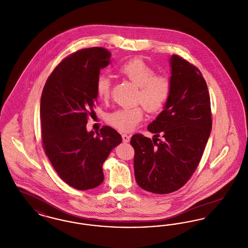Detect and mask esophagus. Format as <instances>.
I'll list each match as a JSON object with an SVG mask.
<instances>
[{"mask_svg": "<svg viewBox=\"0 0 248 248\" xmlns=\"http://www.w3.org/2000/svg\"><path fill=\"white\" fill-rule=\"evenodd\" d=\"M122 139H123V141L127 143L130 141V136L126 135V134H123L122 135Z\"/></svg>", "mask_w": 248, "mask_h": 248, "instance_id": "1", "label": "esophagus"}]
</instances>
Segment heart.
Masks as SVG:
<instances>
[{"instance_id":"obj_1","label":"heart","mask_w":248,"mask_h":248,"mask_svg":"<svg viewBox=\"0 0 248 248\" xmlns=\"http://www.w3.org/2000/svg\"><path fill=\"white\" fill-rule=\"evenodd\" d=\"M118 72L139 87L137 102L151 113L160 110L165 106L171 93V81L164 75H156L154 69L143 59L129 60L119 67ZM95 93L99 99L106 101L109 98L111 81L108 76L100 74L94 83ZM143 119L141 107L118 108L107 116V122L122 132L134 129Z\"/></svg>"}]
</instances>
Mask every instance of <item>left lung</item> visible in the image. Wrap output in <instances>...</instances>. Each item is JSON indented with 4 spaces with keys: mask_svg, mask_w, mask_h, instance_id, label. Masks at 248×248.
<instances>
[{
    "mask_svg": "<svg viewBox=\"0 0 248 248\" xmlns=\"http://www.w3.org/2000/svg\"><path fill=\"white\" fill-rule=\"evenodd\" d=\"M170 65L171 93L165 109L148 126L156 139L135 134L130 141L138 185L158 194L171 193L187 183L212 128L210 96L199 69L177 55L171 57ZM160 135L163 141L156 139Z\"/></svg>",
    "mask_w": 248,
    "mask_h": 248,
    "instance_id": "8db88e82",
    "label": "left lung"
}]
</instances>
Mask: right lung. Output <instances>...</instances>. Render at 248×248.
Here are the masks:
<instances>
[{
    "mask_svg": "<svg viewBox=\"0 0 248 248\" xmlns=\"http://www.w3.org/2000/svg\"><path fill=\"white\" fill-rule=\"evenodd\" d=\"M111 54L102 47L81 49L63 59L48 77L41 96L43 147L60 178L72 188L94 189L104 179L102 165L122 142L118 132L104 125L87 132L94 114V83Z\"/></svg>",
    "mask_w": 248,
    "mask_h": 248,
    "instance_id": "add662e5",
    "label": "right lung"
}]
</instances>
